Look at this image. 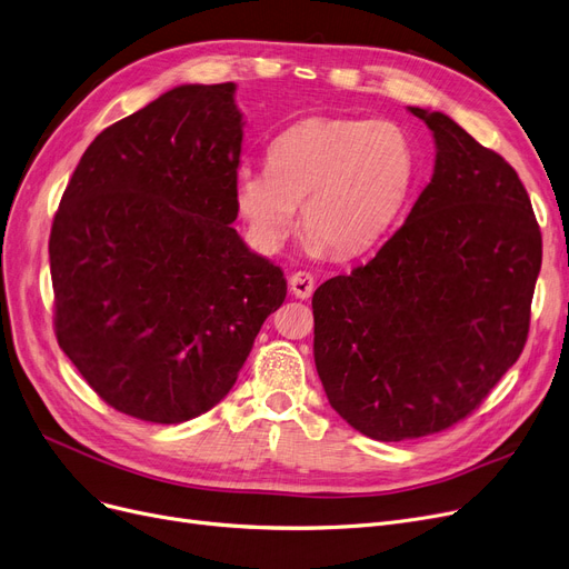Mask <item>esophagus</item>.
I'll return each mask as SVG.
<instances>
[{
	"instance_id": "34e87169",
	"label": "esophagus",
	"mask_w": 569,
	"mask_h": 569,
	"mask_svg": "<svg viewBox=\"0 0 569 569\" xmlns=\"http://www.w3.org/2000/svg\"><path fill=\"white\" fill-rule=\"evenodd\" d=\"M288 283H290V292L295 295V298H300V300L311 298L313 277L309 274V271H295Z\"/></svg>"
}]
</instances>
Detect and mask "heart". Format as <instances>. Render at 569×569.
Returning a JSON list of instances; mask_svg holds the SVG:
<instances>
[{
	"mask_svg": "<svg viewBox=\"0 0 569 569\" xmlns=\"http://www.w3.org/2000/svg\"><path fill=\"white\" fill-rule=\"evenodd\" d=\"M416 179L409 132L388 118H307L267 148V169H241L234 204L274 251L298 226L332 258L367 253L392 230Z\"/></svg>",
	"mask_w": 569,
	"mask_h": 569,
	"instance_id": "obj_1",
	"label": "heart"
}]
</instances>
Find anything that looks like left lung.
I'll return each instance as SVG.
<instances>
[{"label": "left lung", "instance_id": "obj_1", "mask_svg": "<svg viewBox=\"0 0 569 569\" xmlns=\"http://www.w3.org/2000/svg\"><path fill=\"white\" fill-rule=\"evenodd\" d=\"M430 183L405 226L313 292V360L358 432L402 441L472 413L521 356L541 232L513 167L441 111Z\"/></svg>", "mask_w": 569, "mask_h": 569}]
</instances>
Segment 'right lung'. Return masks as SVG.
<instances>
[{
    "instance_id": "obj_1",
    "label": "right lung",
    "mask_w": 569,
    "mask_h": 569,
    "mask_svg": "<svg viewBox=\"0 0 569 569\" xmlns=\"http://www.w3.org/2000/svg\"><path fill=\"white\" fill-rule=\"evenodd\" d=\"M234 83L177 86L86 148L48 256L60 349L100 398L183 423L234 386L281 267L237 234Z\"/></svg>"
}]
</instances>
